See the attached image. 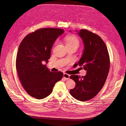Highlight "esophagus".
I'll list each match as a JSON object with an SVG mask.
<instances>
[{"mask_svg": "<svg viewBox=\"0 0 126 126\" xmlns=\"http://www.w3.org/2000/svg\"><path fill=\"white\" fill-rule=\"evenodd\" d=\"M70 77V75H68L66 73H64L63 74V78L65 79V80H68Z\"/></svg>", "mask_w": 126, "mask_h": 126, "instance_id": "esophagus-1", "label": "esophagus"}]
</instances>
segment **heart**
Instances as JSON below:
<instances>
[{
  "label": "heart",
  "mask_w": 126,
  "mask_h": 126,
  "mask_svg": "<svg viewBox=\"0 0 126 126\" xmlns=\"http://www.w3.org/2000/svg\"><path fill=\"white\" fill-rule=\"evenodd\" d=\"M80 44L79 39L74 36H68L66 38V45H75L78 46Z\"/></svg>",
  "instance_id": "obj_1"
}]
</instances>
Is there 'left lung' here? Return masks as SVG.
<instances>
[{
	"label": "left lung",
	"mask_w": 126,
	"mask_h": 126,
	"mask_svg": "<svg viewBox=\"0 0 126 126\" xmlns=\"http://www.w3.org/2000/svg\"><path fill=\"white\" fill-rule=\"evenodd\" d=\"M77 32L82 39L84 48L82 57L76 64L87 71L84 77L72 75L76 85L70 94L78 101H86L97 95L106 80L110 68L107 48L102 39L86 30Z\"/></svg>",
	"instance_id": "left-lung-1"
}]
</instances>
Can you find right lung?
Here are the masks:
<instances>
[{
	"instance_id": "1",
	"label": "right lung",
	"mask_w": 126,
	"mask_h": 126,
	"mask_svg": "<svg viewBox=\"0 0 126 126\" xmlns=\"http://www.w3.org/2000/svg\"><path fill=\"white\" fill-rule=\"evenodd\" d=\"M64 32L60 29H39L25 37L19 45L16 69L23 87L32 97H47L63 77L62 72L50 71L43 62H48L53 44Z\"/></svg>"
}]
</instances>
